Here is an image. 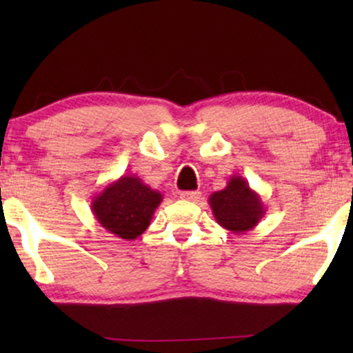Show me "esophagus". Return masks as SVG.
<instances>
[{"mask_svg": "<svg viewBox=\"0 0 353 353\" xmlns=\"http://www.w3.org/2000/svg\"><path fill=\"white\" fill-rule=\"evenodd\" d=\"M180 197H181V199H185V201L196 202V201L201 199V192L199 191H183Z\"/></svg>", "mask_w": 353, "mask_h": 353, "instance_id": "esophagus-1", "label": "esophagus"}]
</instances>
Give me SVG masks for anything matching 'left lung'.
<instances>
[{"mask_svg":"<svg viewBox=\"0 0 353 353\" xmlns=\"http://www.w3.org/2000/svg\"><path fill=\"white\" fill-rule=\"evenodd\" d=\"M209 205L216 223L236 234L254 230L267 212L262 197L241 175L230 176L225 190L212 192Z\"/></svg>","mask_w":353,"mask_h":353,"instance_id":"left-lung-1","label":"left lung"}]
</instances>
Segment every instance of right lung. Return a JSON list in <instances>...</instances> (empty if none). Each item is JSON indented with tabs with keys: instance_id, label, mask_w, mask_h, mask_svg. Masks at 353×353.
<instances>
[{
	"instance_id": "obj_1",
	"label": "right lung",
	"mask_w": 353,
	"mask_h": 353,
	"mask_svg": "<svg viewBox=\"0 0 353 353\" xmlns=\"http://www.w3.org/2000/svg\"><path fill=\"white\" fill-rule=\"evenodd\" d=\"M162 199L161 192L144 185L139 176L122 175L93 197L91 212L108 233L133 241L151 225Z\"/></svg>"
}]
</instances>
